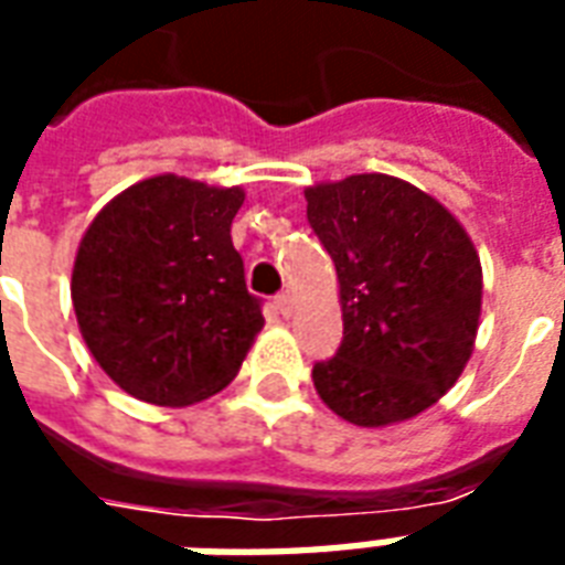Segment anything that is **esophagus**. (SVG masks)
<instances>
[{
	"mask_svg": "<svg viewBox=\"0 0 565 565\" xmlns=\"http://www.w3.org/2000/svg\"><path fill=\"white\" fill-rule=\"evenodd\" d=\"M278 311H281V317H294L296 315V296L290 294V290H284L281 296H278Z\"/></svg>",
	"mask_w": 565,
	"mask_h": 565,
	"instance_id": "obj_1",
	"label": "esophagus"
}]
</instances>
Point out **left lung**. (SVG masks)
<instances>
[{"instance_id":"8db88e82","label":"left lung","mask_w":565,"mask_h":565,"mask_svg":"<svg viewBox=\"0 0 565 565\" xmlns=\"http://www.w3.org/2000/svg\"><path fill=\"white\" fill-rule=\"evenodd\" d=\"M308 224L338 271L344 341L317 362V395L359 428L413 419L455 386L473 353L482 263L440 200L359 173L305 188Z\"/></svg>"}]
</instances>
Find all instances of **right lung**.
<instances>
[{
  "mask_svg": "<svg viewBox=\"0 0 565 565\" xmlns=\"http://www.w3.org/2000/svg\"><path fill=\"white\" fill-rule=\"evenodd\" d=\"M239 185L152 177L125 188L83 233L71 271L81 335L134 398L185 407L239 374L263 329L230 224Z\"/></svg>",
  "mask_w": 565,
  "mask_h": 565,
  "instance_id": "1",
  "label": "right lung"
}]
</instances>
